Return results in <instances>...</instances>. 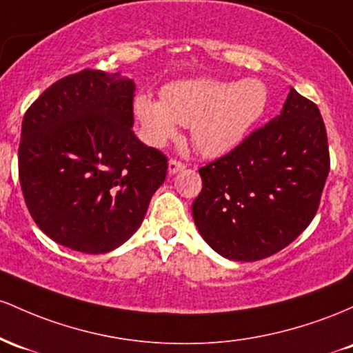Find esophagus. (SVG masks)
Segmentation results:
<instances>
[{
  "instance_id": "obj_1",
  "label": "esophagus",
  "mask_w": 353,
  "mask_h": 353,
  "mask_svg": "<svg viewBox=\"0 0 353 353\" xmlns=\"http://www.w3.org/2000/svg\"><path fill=\"white\" fill-rule=\"evenodd\" d=\"M185 168V165L181 163V161H178V160H170L168 161V173L170 175H175V173H178V172H181V170Z\"/></svg>"
}]
</instances>
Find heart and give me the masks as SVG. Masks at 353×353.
Wrapping results in <instances>:
<instances>
[{"label":"heart","mask_w":353,"mask_h":353,"mask_svg":"<svg viewBox=\"0 0 353 353\" xmlns=\"http://www.w3.org/2000/svg\"><path fill=\"white\" fill-rule=\"evenodd\" d=\"M267 105V86L255 78L236 83L195 78L166 85L161 100L138 94L133 113L150 146L161 148L176 137L178 125L190 126L196 152L216 158L248 137Z\"/></svg>","instance_id":"1"}]
</instances>
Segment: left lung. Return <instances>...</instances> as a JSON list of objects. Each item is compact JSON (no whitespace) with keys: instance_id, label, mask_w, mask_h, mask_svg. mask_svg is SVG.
Here are the masks:
<instances>
[{"instance_id":"obj_1","label":"left lung","mask_w":353,"mask_h":353,"mask_svg":"<svg viewBox=\"0 0 353 353\" xmlns=\"http://www.w3.org/2000/svg\"><path fill=\"white\" fill-rule=\"evenodd\" d=\"M328 170L319 106L290 88L280 114L200 168L203 188L192 205L198 232L228 260L267 259L314 220Z\"/></svg>"}]
</instances>
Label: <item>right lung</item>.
Returning <instances> with one entry per match:
<instances>
[{"mask_svg":"<svg viewBox=\"0 0 353 353\" xmlns=\"http://www.w3.org/2000/svg\"><path fill=\"white\" fill-rule=\"evenodd\" d=\"M134 83L83 70L28 108L18 150L26 207L43 233L81 253H106L137 232L168 160L134 137Z\"/></svg>","mask_w":353,"mask_h":353,"instance_id":"1","label":"right lung"}]
</instances>
